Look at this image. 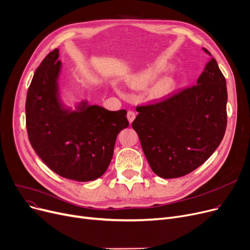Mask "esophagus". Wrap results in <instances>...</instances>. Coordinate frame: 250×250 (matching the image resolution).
Listing matches in <instances>:
<instances>
[{
  "mask_svg": "<svg viewBox=\"0 0 250 250\" xmlns=\"http://www.w3.org/2000/svg\"><path fill=\"white\" fill-rule=\"evenodd\" d=\"M135 117H136V114H135L133 111H128V113H127V118H128L129 123H132L133 120L135 119Z\"/></svg>",
  "mask_w": 250,
  "mask_h": 250,
  "instance_id": "1",
  "label": "esophagus"
}]
</instances>
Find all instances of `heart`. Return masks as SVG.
Instances as JSON below:
<instances>
[{"mask_svg":"<svg viewBox=\"0 0 250 250\" xmlns=\"http://www.w3.org/2000/svg\"><path fill=\"white\" fill-rule=\"evenodd\" d=\"M169 64L165 61L154 62L130 75L126 80L127 85L135 90L146 88L159 77L161 73L167 70ZM175 85V78L172 75H166L152 86L150 89V96L153 99L166 98L174 90Z\"/></svg>","mask_w":250,"mask_h":250,"instance_id":"heart-1","label":"heart"}]
</instances>
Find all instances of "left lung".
<instances>
[{
    "label": "left lung",
    "mask_w": 250,
    "mask_h": 250,
    "mask_svg": "<svg viewBox=\"0 0 250 250\" xmlns=\"http://www.w3.org/2000/svg\"><path fill=\"white\" fill-rule=\"evenodd\" d=\"M227 100L226 79L210 58L196 85L163 102L137 106L132 128L153 173L170 179L203 165L224 137Z\"/></svg>",
    "instance_id": "left-lung-1"
}]
</instances>
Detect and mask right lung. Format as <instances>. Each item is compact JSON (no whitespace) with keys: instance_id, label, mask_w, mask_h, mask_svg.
I'll return each mask as SVG.
<instances>
[{"instance_id":"obj_1","label":"right lung","mask_w":250,"mask_h":250,"mask_svg":"<svg viewBox=\"0 0 250 250\" xmlns=\"http://www.w3.org/2000/svg\"><path fill=\"white\" fill-rule=\"evenodd\" d=\"M59 50L38 67L26 97L30 145L52 171L67 179L92 181L108 169L117 135L129 126L125 110L109 111L82 101L75 110L60 97Z\"/></svg>"}]
</instances>
